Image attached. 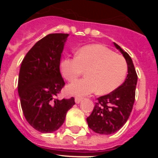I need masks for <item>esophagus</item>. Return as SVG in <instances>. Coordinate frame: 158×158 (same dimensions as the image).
I'll return each instance as SVG.
<instances>
[{
	"instance_id": "esophagus-1",
	"label": "esophagus",
	"mask_w": 158,
	"mask_h": 158,
	"mask_svg": "<svg viewBox=\"0 0 158 158\" xmlns=\"http://www.w3.org/2000/svg\"><path fill=\"white\" fill-rule=\"evenodd\" d=\"M81 100H82V98H81V97H75V103H76V104H79V103H81Z\"/></svg>"
}]
</instances>
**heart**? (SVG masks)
Here are the masks:
<instances>
[{
  "instance_id": "obj_1",
  "label": "heart",
  "mask_w": 158,
  "mask_h": 158,
  "mask_svg": "<svg viewBox=\"0 0 158 158\" xmlns=\"http://www.w3.org/2000/svg\"><path fill=\"white\" fill-rule=\"evenodd\" d=\"M62 76L73 82L86 71L85 79L78 81L67 87V93L75 96H86L97 91L107 94L115 91L123 82L127 65L119 54L99 44L85 46L77 51V56L61 61Z\"/></svg>"
}]
</instances>
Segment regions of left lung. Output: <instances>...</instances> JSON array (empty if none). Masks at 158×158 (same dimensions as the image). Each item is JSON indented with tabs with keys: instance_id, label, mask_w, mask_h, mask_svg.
<instances>
[{
	"instance_id": "8db88e82",
	"label": "left lung",
	"mask_w": 158,
	"mask_h": 158,
	"mask_svg": "<svg viewBox=\"0 0 158 158\" xmlns=\"http://www.w3.org/2000/svg\"><path fill=\"white\" fill-rule=\"evenodd\" d=\"M114 45L126 59L128 74L115 91L97 99L93 112L87 118L89 128L100 135H111L126 123L135 99L138 76L132 59L118 44L114 43Z\"/></svg>"
}]
</instances>
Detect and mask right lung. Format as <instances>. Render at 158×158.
Here are the masks:
<instances>
[{
  "label": "right lung",
  "instance_id": "right-lung-1",
  "mask_svg": "<svg viewBox=\"0 0 158 158\" xmlns=\"http://www.w3.org/2000/svg\"><path fill=\"white\" fill-rule=\"evenodd\" d=\"M69 34H49L35 44L21 63L18 93L25 118L41 133H52L63 124L74 98H56L65 85L60 59Z\"/></svg>",
  "mask_w": 158,
  "mask_h": 158
}]
</instances>
